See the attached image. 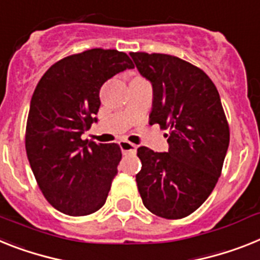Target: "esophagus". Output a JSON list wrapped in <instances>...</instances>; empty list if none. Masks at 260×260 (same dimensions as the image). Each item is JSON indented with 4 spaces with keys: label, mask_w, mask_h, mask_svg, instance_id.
<instances>
[{
    "label": "esophagus",
    "mask_w": 260,
    "mask_h": 260,
    "mask_svg": "<svg viewBox=\"0 0 260 260\" xmlns=\"http://www.w3.org/2000/svg\"><path fill=\"white\" fill-rule=\"evenodd\" d=\"M120 145V149H121V152H123L124 154L125 153H135L136 152V145L132 143H129V141H120L119 143Z\"/></svg>",
    "instance_id": "34e87169"
}]
</instances>
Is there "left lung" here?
I'll return each mask as SVG.
<instances>
[{
  "instance_id": "left-lung-1",
  "label": "left lung",
  "mask_w": 260,
  "mask_h": 260,
  "mask_svg": "<svg viewBox=\"0 0 260 260\" xmlns=\"http://www.w3.org/2000/svg\"><path fill=\"white\" fill-rule=\"evenodd\" d=\"M153 86L150 124L168 129L167 153L137 149V189L144 206L167 219L190 215L221 176L230 129L217 87L191 63L168 54L131 52Z\"/></svg>"
}]
</instances>
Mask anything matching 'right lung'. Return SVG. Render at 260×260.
Here are the masks:
<instances>
[{
	"instance_id": "obj_1",
	"label": "right lung",
	"mask_w": 260,
	"mask_h": 260,
	"mask_svg": "<svg viewBox=\"0 0 260 260\" xmlns=\"http://www.w3.org/2000/svg\"><path fill=\"white\" fill-rule=\"evenodd\" d=\"M135 64L125 52L91 49L50 67L37 84L26 123L25 147L39 189L56 210L92 214L106 204L117 174V144L82 135L96 121L104 82Z\"/></svg>"
}]
</instances>
